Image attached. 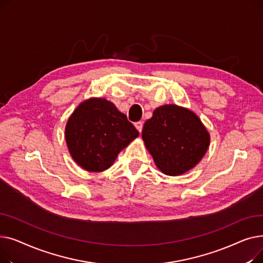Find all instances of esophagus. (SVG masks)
Here are the masks:
<instances>
[{
	"label": "esophagus",
	"instance_id": "1",
	"mask_svg": "<svg viewBox=\"0 0 263 263\" xmlns=\"http://www.w3.org/2000/svg\"><path fill=\"white\" fill-rule=\"evenodd\" d=\"M134 126H135V128L137 129V131H139L140 133L142 132V130H143V122H142V121H137V122H135V123H134Z\"/></svg>",
	"mask_w": 263,
	"mask_h": 263
}]
</instances>
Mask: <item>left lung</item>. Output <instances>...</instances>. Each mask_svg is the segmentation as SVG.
I'll return each mask as SVG.
<instances>
[{"label":"left lung","instance_id":"left-lung-1","mask_svg":"<svg viewBox=\"0 0 263 263\" xmlns=\"http://www.w3.org/2000/svg\"><path fill=\"white\" fill-rule=\"evenodd\" d=\"M142 136L158 168L170 176L194 167L210 142L197 115L174 104L156 108L153 117L145 122Z\"/></svg>","mask_w":263,"mask_h":263}]
</instances>
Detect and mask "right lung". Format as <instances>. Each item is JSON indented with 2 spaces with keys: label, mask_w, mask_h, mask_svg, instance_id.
<instances>
[{
  "label": "right lung",
  "mask_w": 263,
  "mask_h": 263,
  "mask_svg": "<svg viewBox=\"0 0 263 263\" xmlns=\"http://www.w3.org/2000/svg\"><path fill=\"white\" fill-rule=\"evenodd\" d=\"M66 142L74 161L88 172H102L139 136L127 116L105 99L81 103L69 118Z\"/></svg>",
  "instance_id": "1"
}]
</instances>
